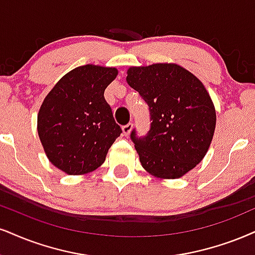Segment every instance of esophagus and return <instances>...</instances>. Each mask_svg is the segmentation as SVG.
I'll list each match as a JSON object with an SVG mask.
<instances>
[{
    "label": "esophagus",
    "instance_id": "34e87169",
    "mask_svg": "<svg viewBox=\"0 0 255 255\" xmlns=\"http://www.w3.org/2000/svg\"><path fill=\"white\" fill-rule=\"evenodd\" d=\"M132 127H133V124L132 123H128V124H127V125H123V133L125 134V136H128V134H130V132H131V130H132Z\"/></svg>",
    "mask_w": 255,
    "mask_h": 255
}]
</instances>
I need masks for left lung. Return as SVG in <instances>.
<instances>
[{"mask_svg":"<svg viewBox=\"0 0 255 255\" xmlns=\"http://www.w3.org/2000/svg\"><path fill=\"white\" fill-rule=\"evenodd\" d=\"M128 84L150 110L149 132H131L139 161L158 178H178L194 169L208 151L216 112L203 84L176 64H153L128 70Z\"/></svg>","mask_w":255,"mask_h":255,"instance_id":"obj_1","label":"left lung"}]
</instances>
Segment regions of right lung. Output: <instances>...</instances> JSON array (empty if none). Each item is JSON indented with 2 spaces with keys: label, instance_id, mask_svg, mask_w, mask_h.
Here are the masks:
<instances>
[{
  "label": "right lung",
  "instance_id": "1",
  "mask_svg": "<svg viewBox=\"0 0 255 255\" xmlns=\"http://www.w3.org/2000/svg\"><path fill=\"white\" fill-rule=\"evenodd\" d=\"M115 67L85 65L65 74L46 96L37 133L53 165L68 175L99 168L122 128L104 98L117 77Z\"/></svg>",
  "mask_w": 255,
  "mask_h": 255
}]
</instances>
